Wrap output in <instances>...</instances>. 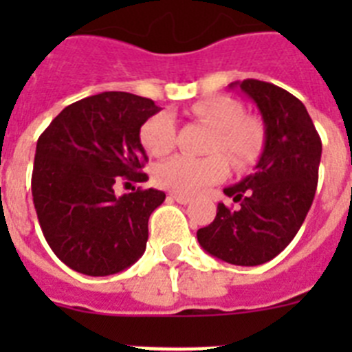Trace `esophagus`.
<instances>
[{
    "label": "esophagus",
    "instance_id": "esophagus-1",
    "mask_svg": "<svg viewBox=\"0 0 352 352\" xmlns=\"http://www.w3.org/2000/svg\"><path fill=\"white\" fill-rule=\"evenodd\" d=\"M169 197L173 199V201H176V203L179 204H188L192 201L188 195H183V194H176V192H173V194H169Z\"/></svg>",
    "mask_w": 352,
    "mask_h": 352
}]
</instances>
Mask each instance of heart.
I'll use <instances>...</instances> for the list:
<instances>
[{
	"instance_id": "b5f03b06",
	"label": "heart",
	"mask_w": 352,
	"mask_h": 352,
	"mask_svg": "<svg viewBox=\"0 0 352 352\" xmlns=\"http://www.w3.org/2000/svg\"><path fill=\"white\" fill-rule=\"evenodd\" d=\"M192 114L204 121L214 135L210 153L222 151L234 167H245L259 157L263 149V129L256 120L241 118L243 111L236 102L214 96L192 105ZM176 125L170 114L158 113L141 126V142L148 153L164 157L173 149ZM227 173V164L220 155L190 158L176 155L155 167V183L176 194H195L220 182Z\"/></svg>"
}]
</instances>
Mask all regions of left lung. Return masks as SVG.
Listing matches in <instances>:
<instances>
[{
  "mask_svg": "<svg viewBox=\"0 0 352 352\" xmlns=\"http://www.w3.org/2000/svg\"><path fill=\"white\" fill-rule=\"evenodd\" d=\"M229 88L241 89L259 109L264 148L256 173L223 188L239 206L219 203L197 239L217 259L257 266L278 256L300 231L316 195L322 144L305 105L289 91L257 79Z\"/></svg>",
  "mask_w": 352,
  "mask_h": 352,
  "instance_id": "8db88e82",
  "label": "left lung"
}]
</instances>
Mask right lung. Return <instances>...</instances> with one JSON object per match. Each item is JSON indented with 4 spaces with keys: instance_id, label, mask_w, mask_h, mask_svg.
<instances>
[{
    "instance_id": "1",
    "label": "right lung",
    "mask_w": 352,
    "mask_h": 352,
    "mask_svg": "<svg viewBox=\"0 0 352 352\" xmlns=\"http://www.w3.org/2000/svg\"><path fill=\"white\" fill-rule=\"evenodd\" d=\"M153 100L104 91L65 107L36 142L31 192L42 232L58 259L89 276L114 275L144 254L148 220L166 194H114L121 179L142 183L141 126Z\"/></svg>"
}]
</instances>
